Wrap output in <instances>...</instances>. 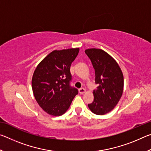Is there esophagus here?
<instances>
[{
  "mask_svg": "<svg viewBox=\"0 0 151 151\" xmlns=\"http://www.w3.org/2000/svg\"><path fill=\"white\" fill-rule=\"evenodd\" d=\"M85 92H86L85 88H81L79 89V93L81 94H84V93H85Z\"/></svg>",
  "mask_w": 151,
  "mask_h": 151,
  "instance_id": "esophagus-1",
  "label": "esophagus"
}]
</instances>
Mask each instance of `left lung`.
Masks as SVG:
<instances>
[{"label":"left lung","instance_id":"left-lung-1","mask_svg":"<svg viewBox=\"0 0 151 151\" xmlns=\"http://www.w3.org/2000/svg\"><path fill=\"white\" fill-rule=\"evenodd\" d=\"M95 71V83L93 91L94 101L88 104L93 113L103 115L114 108L123 92V75L114 58L101 49L91 48L85 50Z\"/></svg>","mask_w":151,"mask_h":151}]
</instances>
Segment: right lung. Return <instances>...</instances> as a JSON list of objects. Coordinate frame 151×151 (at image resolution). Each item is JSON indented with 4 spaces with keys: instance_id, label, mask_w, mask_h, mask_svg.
Segmentation results:
<instances>
[{
    "instance_id": "right-lung-1",
    "label": "right lung",
    "mask_w": 151,
    "mask_h": 151,
    "mask_svg": "<svg viewBox=\"0 0 151 151\" xmlns=\"http://www.w3.org/2000/svg\"><path fill=\"white\" fill-rule=\"evenodd\" d=\"M79 48L54 50L40 62L33 74L32 88L39 106L53 116H60L78 94L70 85V68Z\"/></svg>"
}]
</instances>
